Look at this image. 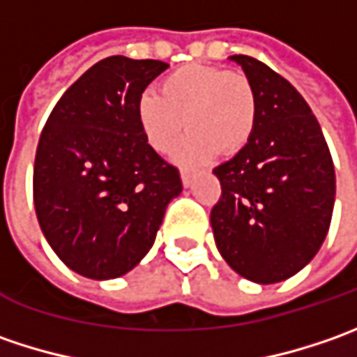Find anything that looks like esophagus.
<instances>
[{
	"instance_id": "obj_1",
	"label": "esophagus",
	"mask_w": 357,
	"mask_h": 357,
	"mask_svg": "<svg viewBox=\"0 0 357 357\" xmlns=\"http://www.w3.org/2000/svg\"><path fill=\"white\" fill-rule=\"evenodd\" d=\"M181 181H183L185 188H188V186L192 185V174L186 171V169H183V171H181Z\"/></svg>"
}]
</instances>
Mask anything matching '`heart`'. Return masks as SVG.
Returning <instances> with one entry per match:
<instances>
[{"label": "heart", "mask_w": 357, "mask_h": 357, "mask_svg": "<svg viewBox=\"0 0 357 357\" xmlns=\"http://www.w3.org/2000/svg\"><path fill=\"white\" fill-rule=\"evenodd\" d=\"M137 121L144 141L160 155L169 153L185 125L174 158L202 165L222 151L238 153L256 125V95L250 81L222 67L190 63L160 81V93L143 91L137 99Z\"/></svg>", "instance_id": "obj_1"}]
</instances>
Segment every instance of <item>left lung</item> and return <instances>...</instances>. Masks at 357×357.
Segmentation results:
<instances>
[{
    "mask_svg": "<svg viewBox=\"0 0 357 357\" xmlns=\"http://www.w3.org/2000/svg\"><path fill=\"white\" fill-rule=\"evenodd\" d=\"M256 95L250 141L214 174L222 197L211 213L214 242L236 274L276 284L298 274L328 234L336 172L320 123L276 71L232 55Z\"/></svg>",
    "mask_w": 357,
    "mask_h": 357,
    "instance_id": "left-lung-1",
    "label": "left lung"
}]
</instances>
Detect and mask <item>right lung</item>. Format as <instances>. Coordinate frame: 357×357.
Here are the masks:
<instances>
[{
    "label": "right lung",
    "mask_w": 357,
    "mask_h": 357,
    "mask_svg": "<svg viewBox=\"0 0 357 357\" xmlns=\"http://www.w3.org/2000/svg\"><path fill=\"white\" fill-rule=\"evenodd\" d=\"M169 65L113 55L63 93L37 144L33 200L49 246L73 272L111 280L155 244L178 171L144 141L137 99Z\"/></svg>",
    "instance_id": "add662e5"
}]
</instances>
